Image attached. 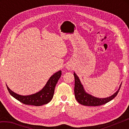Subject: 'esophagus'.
<instances>
[{
	"label": "esophagus",
	"mask_w": 129,
	"mask_h": 129,
	"mask_svg": "<svg viewBox=\"0 0 129 129\" xmlns=\"http://www.w3.org/2000/svg\"><path fill=\"white\" fill-rule=\"evenodd\" d=\"M71 66H68V67H67V69H71Z\"/></svg>",
	"instance_id": "esophagus-1"
}]
</instances>
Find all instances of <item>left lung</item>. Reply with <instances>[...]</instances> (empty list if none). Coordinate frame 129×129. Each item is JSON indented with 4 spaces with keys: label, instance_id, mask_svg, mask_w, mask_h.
I'll use <instances>...</instances> for the list:
<instances>
[{
    "label": "left lung",
    "instance_id": "1",
    "mask_svg": "<svg viewBox=\"0 0 129 129\" xmlns=\"http://www.w3.org/2000/svg\"><path fill=\"white\" fill-rule=\"evenodd\" d=\"M74 76H75V89H74V91H75L76 99L78 103L85 106H97L108 103V102L110 101L114 97H116L122 85V84H121L118 90L114 94L107 98L100 99V98L94 97V96L86 93L83 85L81 83L79 78L75 72H74Z\"/></svg>",
    "mask_w": 129,
    "mask_h": 129
}]
</instances>
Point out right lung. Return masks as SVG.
<instances>
[{"label":"right lung","instance_id":"1","mask_svg":"<svg viewBox=\"0 0 129 129\" xmlns=\"http://www.w3.org/2000/svg\"><path fill=\"white\" fill-rule=\"evenodd\" d=\"M61 75V71L57 72L48 81L45 86L40 91L33 94L21 95L15 93L7 86L8 91L12 97L25 105L34 106H41L51 101L53 97L54 88Z\"/></svg>","mask_w":129,"mask_h":129}]
</instances>
